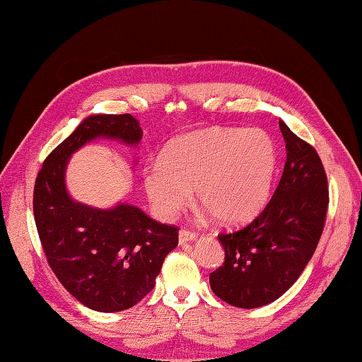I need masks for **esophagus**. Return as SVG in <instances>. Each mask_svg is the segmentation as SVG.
I'll return each instance as SVG.
<instances>
[{
    "instance_id": "obj_1",
    "label": "esophagus",
    "mask_w": 362,
    "mask_h": 362,
    "mask_svg": "<svg viewBox=\"0 0 362 362\" xmlns=\"http://www.w3.org/2000/svg\"><path fill=\"white\" fill-rule=\"evenodd\" d=\"M197 235L194 232H191L188 228H182L179 232V244H187L189 241H194Z\"/></svg>"
}]
</instances>
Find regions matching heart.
Returning <instances> with one entry per match:
<instances>
[{"label": "heart", "instance_id": "heart-1", "mask_svg": "<svg viewBox=\"0 0 362 362\" xmlns=\"http://www.w3.org/2000/svg\"><path fill=\"white\" fill-rule=\"evenodd\" d=\"M276 148L259 129H210L174 138L160 161L144 169L143 183L163 218H174L193 199L219 224L252 219L271 196Z\"/></svg>", "mask_w": 362, "mask_h": 362}]
</instances>
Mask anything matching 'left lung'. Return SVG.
I'll return each mask as SVG.
<instances>
[{
  "mask_svg": "<svg viewBox=\"0 0 362 362\" xmlns=\"http://www.w3.org/2000/svg\"><path fill=\"white\" fill-rule=\"evenodd\" d=\"M286 163L266 209L232 233L218 235L222 266L210 274L211 291L238 308H258L281 297L316 250L328 209V183L316 149L280 121Z\"/></svg>",
  "mask_w": 362,
  "mask_h": 362,
  "instance_id": "left-lung-1",
  "label": "left lung"
}]
</instances>
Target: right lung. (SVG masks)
Here are the masks:
<instances>
[{
	"instance_id": "obj_1",
	"label": "right lung",
	"mask_w": 362,
	"mask_h": 362,
	"mask_svg": "<svg viewBox=\"0 0 362 362\" xmlns=\"http://www.w3.org/2000/svg\"><path fill=\"white\" fill-rule=\"evenodd\" d=\"M141 136L132 115H91L46 157L35 179L34 218L48 264L73 297L99 313L129 310L149 294L179 244V228L126 202L101 210L73 201L66 165L96 138L136 146Z\"/></svg>"
}]
</instances>
